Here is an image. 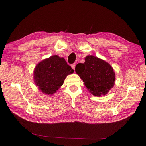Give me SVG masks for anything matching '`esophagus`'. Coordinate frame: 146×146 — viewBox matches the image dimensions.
Listing matches in <instances>:
<instances>
[{
  "mask_svg": "<svg viewBox=\"0 0 146 146\" xmlns=\"http://www.w3.org/2000/svg\"><path fill=\"white\" fill-rule=\"evenodd\" d=\"M75 66H76V64H75V63H73V64H72L71 65V68H72L73 70H75Z\"/></svg>",
  "mask_w": 146,
  "mask_h": 146,
  "instance_id": "34e87169",
  "label": "esophagus"
}]
</instances>
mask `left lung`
I'll list each match as a JSON object with an SVG mask.
<instances>
[{
	"label": "left lung",
	"instance_id": "8db88e82",
	"mask_svg": "<svg viewBox=\"0 0 146 146\" xmlns=\"http://www.w3.org/2000/svg\"><path fill=\"white\" fill-rule=\"evenodd\" d=\"M76 73L93 95H105L115 83V73L110 64L94 56H87L84 63H78Z\"/></svg>",
	"mask_w": 146,
	"mask_h": 146
}]
</instances>
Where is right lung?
I'll list each match as a JSON object with an SVG mask.
<instances>
[{
	"mask_svg": "<svg viewBox=\"0 0 146 146\" xmlns=\"http://www.w3.org/2000/svg\"><path fill=\"white\" fill-rule=\"evenodd\" d=\"M73 72L63 58L54 55L37 64L34 71V79L42 92L52 95L63 85L67 75Z\"/></svg>",
	"mask_w": 146,
	"mask_h": 146,
	"instance_id": "1",
	"label": "right lung"
}]
</instances>
